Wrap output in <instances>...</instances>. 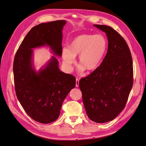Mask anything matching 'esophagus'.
I'll use <instances>...</instances> for the list:
<instances>
[{"label":"esophagus","mask_w":146,"mask_h":146,"mask_svg":"<svg viewBox=\"0 0 146 146\" xmlns=\"http://www.w3.org/2000/svg\"><path fill=\"white\" fill-rule=\"evenodd\" d=\"M79 86V79L78 78H76V86L78 87Z\"/></svg>","instance_id":"34e87169"}]
</instances>
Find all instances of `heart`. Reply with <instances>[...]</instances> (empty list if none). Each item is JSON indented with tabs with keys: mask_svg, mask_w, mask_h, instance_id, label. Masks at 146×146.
<instances>
[{
	"mask_svg": "<svg viewBox=\"0 0 146 146\" xmlns=\"http://www.w3.org/2000/svg\"><path fill=\"white\" fill-rule=\"evenodd\" d=\"M107 48V41L103 35L83 34L74 38L62 51V60L68 70L72 69L75 57L78 55V64L80 69L88 71L100 65Z\"/></svg>",
	"mask_w": 146,
	"mask_h": 146,
	"instance_id": "b5f03b06",
	"label": "heart"
}]
</instances>
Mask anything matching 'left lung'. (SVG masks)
I'll return each instance as SVG.
<instances>
[{
	"mask_svg": "<svg viewBox=\"0 0 146 146\" xmlns=\"http://www.w3.org/2000/svg\"><path fill=\"white\" fill-rule=\"evenodd\" d=\"M94 26L107 35L108 50L99 67L80 79L79 87L88 117L105 123L116 118L125 108L133 83V61L120 34L110 26Z\"/></svg>",
	"mask_w": 146,
	"mask_h": 146,
	"instance_id": "obj_1",
	"label": "left lung"
}]
</instances>
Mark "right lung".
<instances>
[{"instance_id":"add662e5","label":"right lung","mask_w":146,"mask_h":146,"mask_svg":"<svg viewBox=\"0 0 146 146\" xmlns=\"http://www.w3.org/2000/svg\"><path fill=\"white\" fill-rule=\"evenodd\" d=\"M66 23L58 20L35 26L17 50L13 63L16 94L25 111L33 120L48 123L58 118L63 102L76 86V78L61 72L55 56L38 72L32 63V48L47 46L62 55V30Z\"/></svg>"}]
</instances>
